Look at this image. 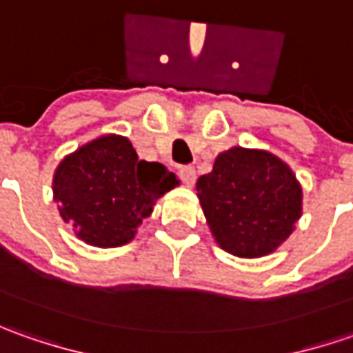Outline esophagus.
<instances>
[{"instance_id": "34e87169", "label": "esophagus", "mask_w": 353, "mask_h": 353, "mask_svg": "<svg viewBox=\"0 0 353 353\" xmlns=\"http://www.w3.org/2000/svg\"><path fill=\"white\" fill-rule=\"evenodd\" d=\"M179 176H181V181L186 186H192V184L196 183V170L192 169V167H184V169L179 170Z\"/></svg>"}]
</instances>
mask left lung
Here are the masks:
<instances>
[{"label":"left lung","instance_id":"left-lung-1","mask_svg":"<svg viewBox=\"0 0 353 353\" xmlns=\"http://www.w3.org/2000/svg\"><path fill=\"white\" fill-rule=\"evenodd\" d=\"M214 241L255 259L281 248L303 216V188L292 169L265 149L232 147L196 183Z\"/></svg>","mask_w":353,"mask_h":353}]
</instances>
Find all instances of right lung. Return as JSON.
<instances>
[{
	"label": "right lung",
	"instance_id": "obj_1",
	"mask_svg": "<svg viewBox=\"0 0 353 353\" xmlns=\"http://www.w3.org/2000/svg\"><path fill=\"white\" fill-rule=\"evenodd\" d=\"M179 184L161 163L141 161L128 137L105 133L59 163L52 200L78 239L105 250L129 243L157 200Z\"/></svg>",
	"mask_w": 353,
	"mask_h": 353
}]
</instances>
